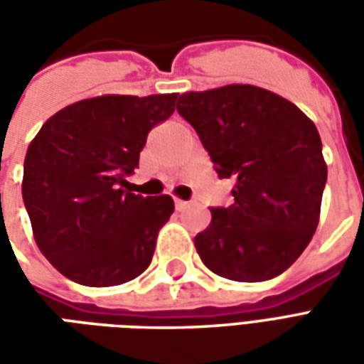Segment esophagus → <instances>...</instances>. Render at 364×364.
<instances>
[{"label": "esophagus", "instance_id": "34e87169", "mask_svg": "<svg viewBox=\"0 0 364 364\" xmlns=\"http://www.w3.org/2000/svg\"><path fill=\"white\" fill-rule=\"evenodd\" d=\"M175 206H177V210H183V208L189 206V203H187V200H181V198H175Z\"/></svg>", "mask_w": 364, "mask_h": 364}]
</instances>
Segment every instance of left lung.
I'll list each match as a JSON object with an SVG mask.
<instances>
[{"mask_svg": "<svg viewBox=\"0 0 364 364\" xmlns=\"http://www.w3.org/2000/svg\"><path fill=\"white\" fill-rule=\"evenodd\" d=\"M177 111L197 130L234 203L213 208L195 236L213 273L240 282L269 281L294 263L320 222L328 166L318 128L273 91L232 83L189 91Z\"/></svg>", "mask_w": 364, "mask_h": 364, "instance_id": "left-lung-1", "label": "left lung"}]
</instances>
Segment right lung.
<instances>
[{
  "label": "right lung",
  "instance_id": "obj_1",
  "mask_svg": "<svg viewBox=\"0 0 364 364\" xmlns=\"http://www.w3.org/2000/svg\"><path fill=\"white\" fill-rule=\"evenodd\" d=\"M175 101L177 93L83 99L52 114L28 146L23 200L33 236L70 281L114 287L151 263L173 198L134 195L127 175Z\"/></svg>",
  "mask_w": 364,
  "mask_h": 364
}]
</instances>
